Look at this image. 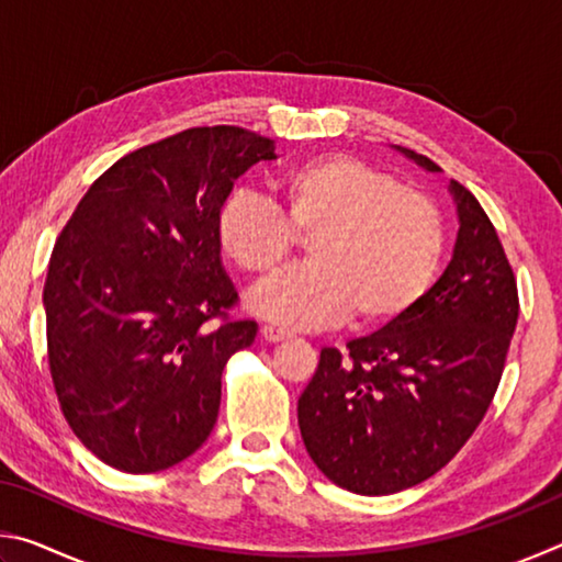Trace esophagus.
<instances>
[{"mask_svg":"<svg viewBox=\"0 0 562 562\" xmlns=\"http://www.w3.org/2000/svg\"><path fill=\"white\" fill-rule=\"evenodd\" d=\"M260 335H262V339H268V341H284V339L292 337L290 331H284V329H280V327H272V325H265V327L260 329Z\"/></svg>","mask_w":562,"mask_h":562,"instance_id":"34e87169","label":"esophagus"}]
</instances>
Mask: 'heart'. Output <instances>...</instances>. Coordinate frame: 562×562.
<instances>
[{"mask_svg":"<svg viewBox=\"0 0 562 562\" xmlns=\"http://www.w3.org/2000/svg\"><path fill=\"white\" fill-rule=\"evenodd\" d=\"M278 210L235 193L215 217L217 247L252 278L278 272L310 237V265L270 280L252 307L288 327L341 317L389 325L408 315L439 278L443 215L429 195L351 156H319L274 178Z\"/></svg>","mask_w":562,"mask_h":562,"instance_id":"obj_1","label":"heart"}]
</instances>
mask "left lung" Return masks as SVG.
I'll return each instance as SVG.
<instances>
[{
    "instance_id": "8db88e82",
    "label": "left lung",
    "mask_w": 562,
    "mask_h": 562,
    "mask_svg": "<svg viewBox=\"0 0 562 562\" xmlns=\"http://www.w3.org/2000/svg\"><path fill=\"white\" fill-rule=\"evenodd\" d=\"M439 173L431 158L398 148ZM459 213L453 258L402 319L325 347L297 402L304 449L339 488L389 496L441 471L496 396L518 322L516 274L469 188L451 180Z\"/></svg>"
}]
</instances>
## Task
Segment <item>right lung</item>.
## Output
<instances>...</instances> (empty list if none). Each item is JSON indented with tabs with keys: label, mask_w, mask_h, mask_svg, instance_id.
I'll return each mask as SVG.
<instances>
[{
	"label": "right lung",
	"mask_w": 562,
	"mask_h": 562,
	"mask_svg": "<svg viewBox=\"0 0 562 562\" xmlns=\"http://www.w3.org/2000/svg\"><path fill=\"white\" fill-rule=\"evenodd\" d=\"M274 140L198 126L101 173L56 237L44 284L52 382L71 431L103 463L156 473L195 453L223 369L258 335L227 315L215 217Z\"/></svg>",
	"instance_id": "1"
}]
</instances>
